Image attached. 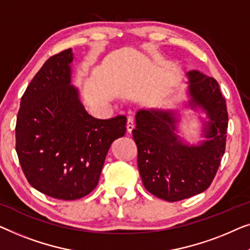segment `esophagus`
<instances>
[{
    "instance_id": "1",
    "label": "esophagus",
    "mask_w": 250,
    "mask_h": 250,
    "mask_svg": "<svg viewBox=\"0 0 250 250\" xmlns=\"http://www.w3.org/2000/svg\"><path fill=\"white\" fill-rule=\"evenodd\" d=\"M133 129H135V121H133V118L129 117L128 120H126V131L131 133Z\"/></svg>"
}]
</instances>
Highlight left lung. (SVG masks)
I'll return each instance as SVG.
<instances>
[{
  "instance_id": "left-lung-1",
  "label": "left lung",
  "mask_w": 250,
  "mask_h": 250,
  "mask_svg": "<svg viewBox=\"0 0 250 250\" xmlns=\"http://www.w3.org/2000/svg\"><path fill=\"white\" fill-rule=\"evenodd\" d=\"M186 76L187 100L174 108H140L132 130L143 184L167 202L205 191L226 150L228 111L219 83L199 70H189ZM188 109L201 124L202 139L196 143L185 139L181 130L182 117Z\"/></svg>"
}]
</instances>
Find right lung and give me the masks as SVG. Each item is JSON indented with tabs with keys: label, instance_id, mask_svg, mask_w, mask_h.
<instances>
[{
	"label": "right lung",
	"instance_id": "add662e5",
	"mask_svg": "<svg viewBox=\"0 0 250 250\" xmlns=\"http://www.w3.org/2000/svg\"><path fill=\"white\" fill-rule=\"evenodd\" d=\"M71 48L44 63L21 97L16 150L27 180L58 199L85 197L96 187L105 157L125 133V115L102 120L86 111L72 83Z\"/></svg>",
	"mask_w": 250,
	"mask_h": 250
}]
</instances>
